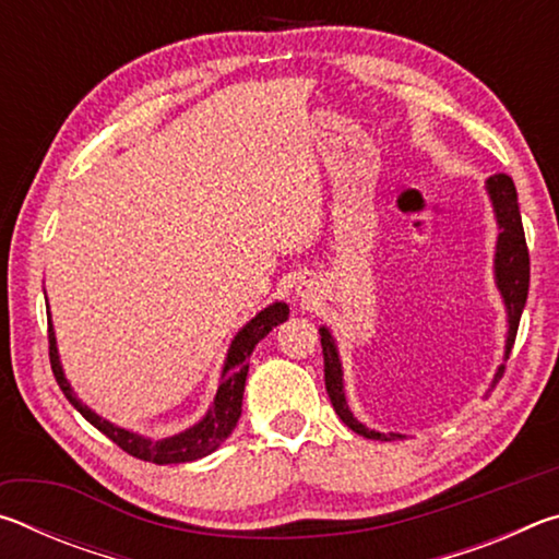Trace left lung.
<instances>
[{
	"instance_id": "left-lung-1",
	"label": "left lung",
	"mask_w": 559,
	"mask_h": 559,
	"mask_svg": "<svg viewBox=\"0 0 559 559\" xmlns=\"http://www.w3.org/2000/svg\"><path fill=\"white\" fill-rule=\"evenodd\" d=\"M488 197L493 202L496 222H498V241H496V286L503 296L506 310H508V340H506V359L513 349L520 316H523L525 300H527V286H530V253L525 243L523 219H520V206H518V192L513 179L508 175H493L486 182ZM320 345H323V359H325V390L333 409L337 412L349 429L365 439L377 441H394L402 439V433H380L367 429L365 424H359L353 412H349L345 390H343V365H340V355L335 347V340L330 335L328 328H320ZM506 367L500 365V370L493 380L496 382L503 377Z\"/></svg>"
}]
</instances>
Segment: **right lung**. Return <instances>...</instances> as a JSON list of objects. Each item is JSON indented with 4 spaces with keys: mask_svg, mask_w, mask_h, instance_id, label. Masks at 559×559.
<instances>
[{
    "mask_svg": "<svg viewBox=\"0 0 559 559\" xmlns=\"http://www.w3.org/2000/svg\"><path fill=\"white\" fill-rule=\"evenodd\" d=\"M286 318H288L286 302H273V306L263 308L257 318H251L231 340V347L224 359L219 390L214 394L210 412H206L194 427H189L185 431L175 433V437H165V439H150V437H143V433L120 429L116 424H110L108 419H103V416L88 409V406L73 394L69 380L63 377L59 349H56L51 313H49V359H51L56 382H59L66 400L86 416L93 427L106 433L112 443H118L122 451L135 459L157 463V466H165V463H189L202 456H210V453L219 449L222 441L234 431L236 421H239L241 416L243 386H246V374H249V357L253 353V347H257L259 340L266 337L271 330L278 323H283Z\"/></svg>",
    "mask_w": 559,
    "mask_h": 559,
    "instance_id": "obj_1",
    "label": "right lung"
}]
</instances>
